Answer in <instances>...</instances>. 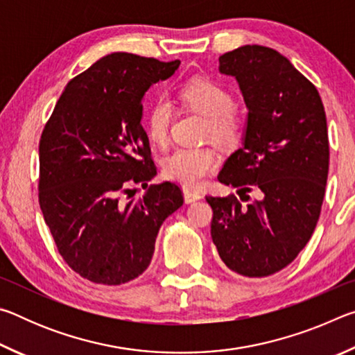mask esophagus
Returning <instances> with one entry per match:
<instances>
[{
  "mask_svg": "<svg viewBox=\"0 0 355 355\" xmlns=\"http://www.w3.org/2000/svg\"><path fill=\"white\" fill-rule=\"evenodd\" d=\"M202 199V194L199 191H194V189H189V188H184V202L186 203H192L196 200Z\"/></svg>",
  "mask_w": 355,
  "mask_h": 355,
  "instance_id": "34e87169",
  "label": "esophagus"
}]
</instances>
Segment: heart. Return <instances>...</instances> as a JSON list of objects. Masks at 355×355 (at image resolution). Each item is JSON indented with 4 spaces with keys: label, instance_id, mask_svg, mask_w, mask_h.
I'll return each instance as SVG.
<instances>
[{
    "label": "heart",
    "instance_id": "heart-1",
    "mask_svg": "<svg viewBox=\"0 0 355 355\" xmlns=\"http://www.w3.org/2000/svg\"><path fill=\"white\" fill-rule=\"evenodd\" d=\"M180 97L192 110L207 117L205 137H213L222 147H233L241 141L244 120L233 106L232 94L216 81L196 78L186 83ZM173 107L169 100L158 98L150 106L146 130L148 139L163 147L169 141ZM218 164V152L213 146L180 147L164 159L166 175L177 182L200 184Z\"/></svg>",
    "mask_w": 355,
    "mask_h": 355
}]
</instances>
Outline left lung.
Returning a JSON list of instances; mask_svg holds the SVG:
<instances>
[{
    "instance_id": "left-lung-1",
    "label": "left lung",
    "mask_w": 355,
    "mask_h": 355,
    "mask_svg": "<svg viewBox=\"0 0 355 355\" xmlns=\"http://www.w3.org/2000/svg\"><path fill=\"white\" fill-rule=\"evenodd\" d=\"M219 70L236 78L249 116L244 146L218 177L239 197L207 196L211 238L228 269L266 277L299 255L320 219L329 173L326 111L313 83L272 48L224 53Z\"/></svg>"
}]
</instances>
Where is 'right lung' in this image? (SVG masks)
Segmentation results:
<instances>
[{
    "instance_id": "add662e5",
    "label": "right lung",
    "mask_w": 355,
    "mask_h": 355,
    "mask_svg": "<svg viewBox=\"0 0 355 355\" xmlns=\"http://www.w3.org/2000/svg\"><path fill=\"white\" fill-rule=\"evenodd\" d=\"M180 61L112 53L75 76L39 142V205L64 261L83 279L122 285L146 271L156 235L183 205L156 175L142 128V97ZM148 188L134 199V188Z\"/></svg>"
}]
</instances>
